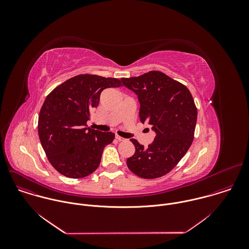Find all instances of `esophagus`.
<instances>
[{"instance_id":"34e87169","label":"esophagus","mask_w":249,"mask_h":249,"mask_svg":"<svg viewBox=\"0 0 249 249\" xmlns=\"http://www.w3.org/2000/svg\"><path fill=\"white\" fill-rule=\"evenodd\" d=\"M115 138H116L118 141H120V142H121V141H124V138H123V137H121V136H119V135H116Z\"/></svg>"}]
</instances>
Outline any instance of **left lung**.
Masks as SVG:
<instances>
[{
	"instance_id": "1",
	"label": "left lung",
	"mask_w": 249,
	"mask_h": 249,
	"mask_svg": "<svg viewBox=\"0 0 249 249\" xmlns=\"http://www.w3.org/2000/svg\"><path fill=\"white\" fill-rule=\"evenodd\" d=\"M122 81L138 96L141 122L156 133L146 148L131 139L135 153L126 165L140 178H161L178 165L194 140L197 109L193 96L184 84L162 71L123 77Z\"/></svg>"
}]
</instances>
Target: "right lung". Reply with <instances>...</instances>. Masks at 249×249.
I'll return each mask as SVG.
<instances>
[{"mask_svg":"<svg viewBox=\"0 0 249 249\" xmlns=\"http://www.w3.org/2000/svg\"><path fill=\"white\" fill-rule=\"evenodd\" d=\"M118 78L78 74L55 87L45 99L38 117V135L52 166L61 175L82 178L94 173L113 132L86 127L103 90L120 87Z\"/></svg>","mask_w":249,"mask_h":249,"instance_id":"obj_1","label":"right lung"}]
</instances>
